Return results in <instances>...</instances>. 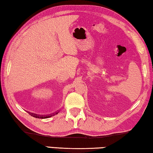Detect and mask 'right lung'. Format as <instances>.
<instances>
[{"instance_id":"1","label":"right lung","mask_w":153,"mask_h":153,"mask_svg":"<svg viewBox=\"0 0 153 153\" xmlns=\"http://www.w3.org/2000/svg\"><path fill=\"white\" fill-rule=\"evenodd\" d=\"M58 113H53V114H51V115H37V114H34V113H29V114L30 115L33 116V117H36V118H40V119H45V118H48V117H51L52 116L55 115V114H57Z\"/></svg>"}]
</instances>
